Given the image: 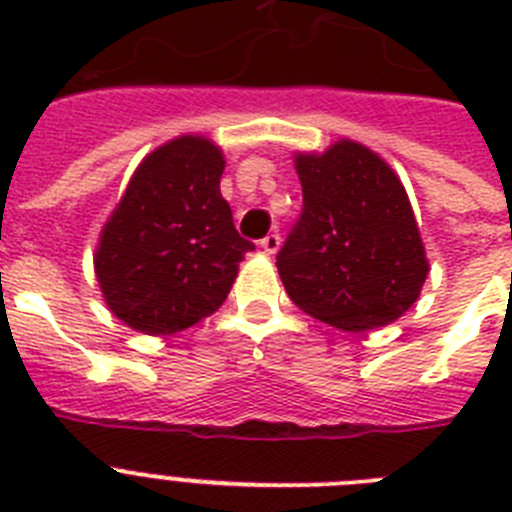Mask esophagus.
Wrapping results in <instances>:
<instances>
[{
    "label": "esophagus",
    "instance_id": "1",
    "mask_svg": "<svg viewBox=\"0 0 512 512\" xmlns=\"http://www.w3.org/2000/svg\"><path fill=\"white\" fill-rule=\"evenodd\" d=\"M279 243H282V238H279V233H269L264 238V241H261V248H264V253H277L279 251Z\"/></svg>",
    "mask_w": 512,
    "mask_h": 512
}]
</instances>
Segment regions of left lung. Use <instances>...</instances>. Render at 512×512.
<instances>
[{
	"label": "left lung",
	"mask_w": 512,
	"mask_h": 512,
	"mask_svg": "<svg viewBox=\"0 0 512 512\" xmlns=\"http://www.w3.org/2000/svg\"><path fill=\"white\" fill-rule=\"evenodd\" d=\"M302 212L277 269L289 300L341 330L395 323L428 277L408 192L384 158L354 140L295 158Z\"/></svg>",
	"instance_id": "obj_1"
}]
</instances>
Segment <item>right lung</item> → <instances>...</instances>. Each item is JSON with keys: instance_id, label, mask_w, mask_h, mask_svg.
I'll return each mask as SVG.
<instances>
[{"instance_id": "right-lung-1", "label": "right lung", "mask_w": 512, "mask_h": 512, "mask_svg": "<svg viewBox=\"0 0 512 512\" xmlns=\"http://www.w3.org/2000/svg\"><path fill=\"white\" fill-rule=\"evenodd\" d=\"M223 151L182 135L143 158L99 235L94 271L117 318L171 336L223 305L253 243L220 194Z\"/></svg>"}]
</instances>
